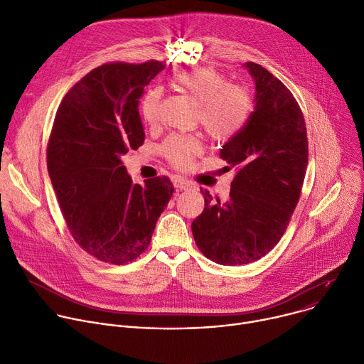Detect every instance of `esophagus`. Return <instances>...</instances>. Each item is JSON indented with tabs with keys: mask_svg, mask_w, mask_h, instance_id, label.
I'll return each mask as SVG.
<instances>
[{
	"mask_svg": "<svg viewBox=\"0 0 364 364\" xmlns=\"http://www.w3.org/2000/svg\"><path fill=\"white\" fill-rule=\"evenodd\" d=\"M173 185H175V188H178V189H181V191H186V189H191V188L193 186L188 179L181 178V176H176V178H175Z\"/></svg>",
	"mask_w": 364,
	"mask_h": 364,
	"instance_id": "34e87169",
	"label": "esophagus"
}]
</instances>
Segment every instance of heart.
<instances>
[{"mask_svg": "<svg viewBox=\"0 0 364 364\" xmlns=\"http://www.w3.org/2000/svg\"><path fill=\"white\" fill-rule=\"evenodd\" d=\"M173 87L198 104L196 119L205 133L218 143H225L245 129L253 111L252 94L240 85L228 84L227 77L213 68L178 73ZM161 91L150 88L140 101L141 119L147 126L157 123ZM161 153L179 169L189 168L203 153V143L195 137L171 136L161 144Z\"/></svg>", "mask_w": 364, "mask_h": 364, "instance_id": "1", "label": "heart"}]
</instances>
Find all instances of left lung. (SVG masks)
I'll use <instances>...</instances> for the list:
<instances>
[{"mask_svg": "<svg viewBox=\"0 0 364 364\" xmlns=\"http://www.w3.org/2000/svg\"><path fill=\"white\" fill-rule=\"evenodd\" d=\"M256 82V107L245 129L220 157L235 168L230 198L200 189L205 208L192 221L195 243L207 259L240 266L266 256L287 231L301 196L308 137L292 92L263 66L246 62Z\"/></svg>", "mask_w": 364, "mask_h": 364, "instance_id": "left-lung-1", "label": "left lung"}]
</instances>
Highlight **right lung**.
I'll return each instance as SVG.
<instances>
[{
    "instance_id": "1",
    "label": "right lung",
    "mask_w": 364,
    "mask_h": 364,
    "mask_svg": "<svg viewBox=\"0 0 364 364\" xmlns=\"http://www.w3.org/2000/svg\"><path fill=\"white\" fill-rule=\"evenodd\" d=\"M164 62L105 63L62 100L48 143V171L79 247L124 264L146 252L173 193L168 176L133 185L121 161L144 143L139 98Z\"/></svg>"
}]
</instances>
